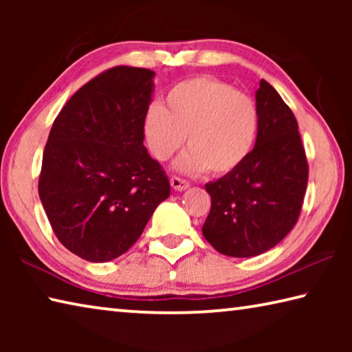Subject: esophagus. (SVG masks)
I'll use <instances>...</instances> for the list:
<instances>
[{"label":"esophagus","instance_id":"obj_1","mask_svg":"<svg viewBox=\"0 0 352 352\" xmlns=\"http://www.w3.org/2000/svg\"><path fill=\"white\" fill-rule=\"evenodd\" d=\"M170 186L174 188L175 190H184L189 188V182L184 180V178H180V177H172L170 178Z\"/></svg>","mask_w":352,"mask_h":352}]
</instances>
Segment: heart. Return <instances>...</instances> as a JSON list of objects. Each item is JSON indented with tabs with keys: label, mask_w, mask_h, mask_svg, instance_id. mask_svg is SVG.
Returning <instances> with one entry per match:
<instances>
[{
	"label": "heart",
	"mask_w": 352,
	"mask_h": 352,
	"mask_svg": "<svg viewBox=\"0 0 352 352\" xmlns=\"http://www.w3.org/2000/svg\"><path fill=\"white\" fill-rule=\"evenodd\" d=\"M259 130L254 100L226 82L197 76L178 82L164 104H152L142 119V135L152 157L166 162L183 146V172L208 169L214 175L236 170L252 153Z\"/></svg>",
	"instance_id": "heart-1"
}]
</instances>
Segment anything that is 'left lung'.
I'll list each match as a JSON object with an SVG mask.
<instances>
[{
  "mask_svg": "<svg viewBox=\"0 0 352 352\" xmlns=\"http://www.w3.org/2000/svg\"><path fill=\"white\" fill-rule=\"evenodd\" d=\"M259 130L236 170L206 183L211 211L204 236L219 253L252 258L278 245L300 217L309 164L296 118L264 79L256 91Z\"/></svg>",
  "mask_w": 352,
  "mask_h": 352,
  "instance_id": "left-lung-1",
  "label": "left lung"
}]
</instances>
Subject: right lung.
Instances as JSON below:
<instances>
[{
    "mask_svg": "<svg viewBox=\"0 0 352 352\" xmlns=\"http://www.w3.org/2000/svg\"><path fill=\"white\" fill-rule=\"evenodd\" d=\"M153 76L133 67L104 71L71 96L47 136L41 205L62 245L85 261L126 253L170 194L142 144Z\"/></svg>",
    "mask_w": 352,
    "mask_h": 352,
    "instance_id": "add662e5",
    "label": "right lung"
}]
</instances>
